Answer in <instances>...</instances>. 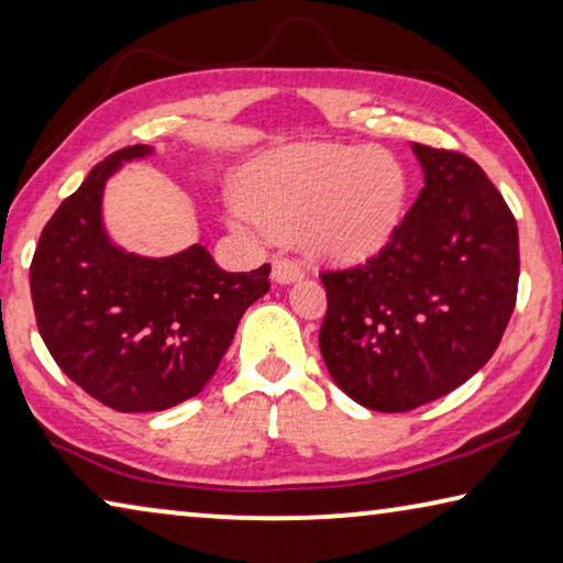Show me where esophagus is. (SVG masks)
I'll use <instances>...</instances> for the list:
<instances>
[{
	"label": "esophagus",
	"mask_w": 563,
	"mask_h": 563,
	"mask_svg": "<svg viewBox=\"0 0 563 563\" xmlns=\"http://www.w3.org/2000/svg\"><path fill=\"white\" fill-rule=\"evenodd\" d=\"M302 275V267L300 263L292 261V257H275L273 261V280L280 283V285H288V283H296Z\"/></svg>",
	"instance_id": "34e87169"
}]
</instances>
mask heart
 <instances>
[{"label": "heart", "instance_id": "b5f03b06", "mask_svg": "<svg viewBox=\"0 0 563 563\" xmlns=\"http://www.w3.org/2000/svg\"><path fill=\"white\" fill-rule=\"evenodd\" d=\"M406 190V169L386 150L302 145L247 169L230 220L243 233L298 235L320 261L353 265L394 238Z\"/></svg>", "mask_w": 563, "mask_h": 563}]
</instances>
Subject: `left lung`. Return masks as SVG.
<instances>
[{
  "label": "left lung",
  "instance_id": "1",
  "mask_svg": "<svg viewBox=\"0 0 563 563\" xmlns=\"http://www.w3.org/2000/svg\"><path fill=\"white\" fill-rule=\"evenodd\" d=\"M423 190L365 265L320 273L318 345L355 404L400 413L451 394L501 343L519 290V228L474 159L413 142Z\"/></svg>",
  "mask_w": 563,
  "mask_h": 563
}]
</instances>
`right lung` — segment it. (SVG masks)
Instances as JSON below:
<instances>
[{"label": "right lung", "instance_id": "1", "mask_svg": "<svg viewBox=\"0 0 563 563\" xmlns=\"http://www.w3.org/2000/svg\"><path fill=\"white\" fill-rule=\"evenodd\" d=\"M132 145L104 157L44 225L30 267L44 345L79 388L122 413L165 410L198 396L263 298L271 265L225 273L202 245L142 257L102 225L104 185Z\"/></svg>", "mask_w": 563, "mask_h": 563}]
</instances>
